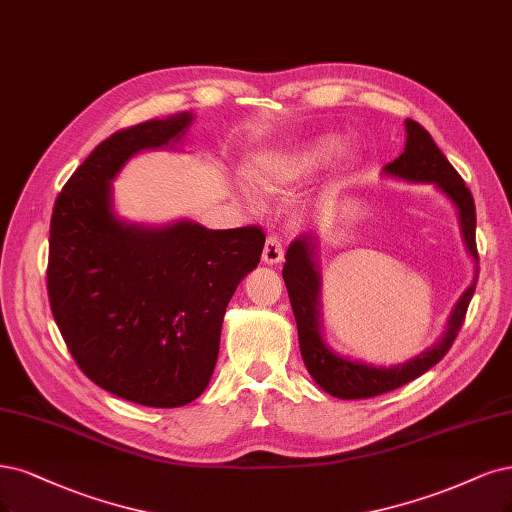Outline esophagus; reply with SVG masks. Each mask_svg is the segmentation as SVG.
<instances>
[{
    "label": "esophagus",
    "mask_w": 512,
    "mask_h": 512,
    "mask_svg": "<svg viewBox=\"0 0 512 512\" xmlns=\"http://www.w3.org/2000/svg\"><path fill=\"white\" fill-rule=\"evenodd\" d=\"M281 260H284V248H281V239L277 235H269L267 241H264L262 262L264 264H277Z\"/></svg>",
    "instance_id": "34e87169"
}]
</instances>
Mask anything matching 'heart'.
Returning a JSON list of instances; mask_svg holds the SVG:
<instances>
[{
	"instance_id": "obj_1",
	"label": "heart",
	"mask_w": 512,
	"mask_h": 512,
	"mask_svg": "<svg viewBox=\"0 0 512 512\" xmlns=\"http://www.w3.org/2000/svg\"><path fill=\"white\" fill-rule=\"evenodd\" d=\"M343 148V137L328 133L292 148L264 152L252 161L250 180L267 190L298 184L330 167L341 156Z\"/></svg>"
}]
</instances>
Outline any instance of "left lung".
<instances>
[{
  "instance_id": "obj_1",
  "label": "left lung",
  "mask_w": 512,
  "mask_h": 512,
  "mask_svg": "<svg viewBox=\"0 0 512 512\" xmlns=\"http://www.w3.org/2000/svg\"><path fill=\"white\" fill-rule=\"evenodd\" d=\"M407 129V144L404 152L394 163L383 167V175L404 182L434 184L443 195L455 205L457 220H460V233L464 239V248L474 260V279L455 303L447 330L430 349L421 351L419 356L396 364V366H375L360 360H351L337 354L322 334V275L320 262H317V239L313 233H305L290 243L284 264V281L290 296V305L294 311V320L298 328V345L301 356L313 381L330 396L343 400L373 398L396 387L417 379L430 370L434 364L443 360L451 349L457 332H460L470 298L477 288L479 277V254H477V211L470 190L466 188L460 173L453 169L445 154L438 150L430 133L415 120H404Z\"/></svg>"
}]
</instances>
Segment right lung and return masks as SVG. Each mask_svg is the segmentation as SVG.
Instances as JSON below:
<instances>
[{
  "mask_svg": "<svg viewBox=\"0 0 512 512\" xmlns=\"http://www.w3.org/2000/svg\"><path fill=\"white\" fill-rule=\"evenodd\" d=\"M192 120L182 112L110 135L67 180L50 220L48 301L67 349L105 392L156 409L203 394L226 305L264 248L258 226L116 216L120 169L144 150L175 148Z\"/></svg>",
  "mask_w": 512,
  "mask_h": 512,
  "instance_id": "obj_1",
  "label": "right lung"
}]
</instances>
